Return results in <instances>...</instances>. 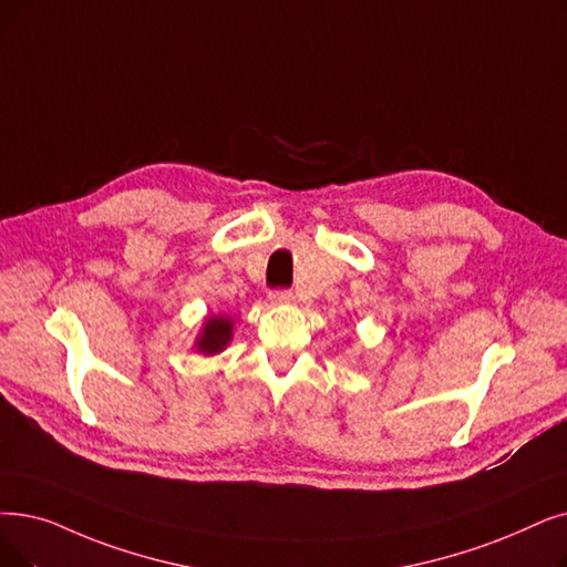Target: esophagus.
Here are the masks:
<instances>
[{"mask_svg": "<svg viewBox=\"0 0 567 567\" xmlns=\"http://www.w3.org/2000/svg\"><path fill=\"white\" fill-rule=\"evenodd\" d=\"M291 301H293V297H291V291H287V289H278L268 297L270 306H289Z\"/></svg>", "mask_w": 567, "mask_h": 567, "instance_id": "esophagus-1", "label": "esophagus"}]
</instances>
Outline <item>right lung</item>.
<instances>
[{
  "instance_id": "add662e5",
  "label": "right lung",
  "mask_w": 567,
  "mask_h": 567,
  "mask_svg": "<svg viewBox=\"0 0 567 567\" xmlns=\"http://www.w3.org/2000/svg\"><path fill=\"white\" fill-rule=\"evenodd\" d=\"M234 336V319L227 315H208L194 338V350L204 357H215L227 350Z\"/></svg>"
}]
</instances>
